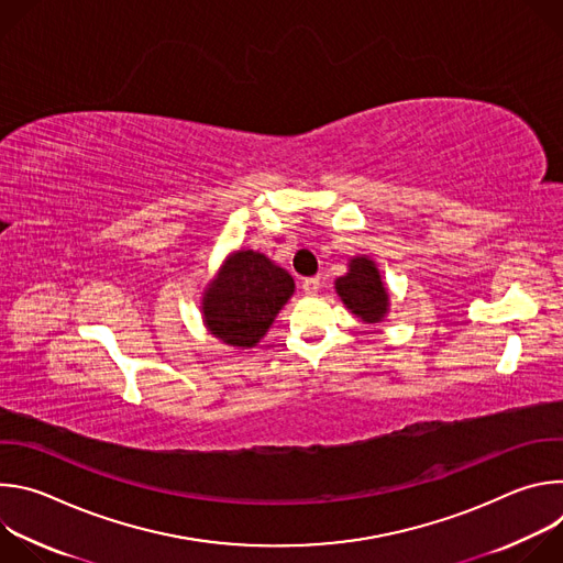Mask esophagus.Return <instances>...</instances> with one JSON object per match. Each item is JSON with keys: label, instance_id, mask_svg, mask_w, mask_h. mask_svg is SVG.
<instances>
[{"label": "esophagus", "instance_id": "1", "mask_svg": "<svg viewBox=\"0 0 563 563\" xmlns=\"http://www.w3.org/2000/svg\"><path fill=\"white\" fill-rule=\"evenodd\" d=\"M300 287H302V291H305V294H309V296H311V294H316V291H318V289H320V278H318V276H311V278H305V280H302V285H300Z\"/></svg>", "mask_w": 563, "mask_h": 563}]
</instances>
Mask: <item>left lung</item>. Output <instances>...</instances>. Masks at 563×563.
Returning a JSON list of instances; mask_svg holds the SVG:
<instances>
[{
  "label": "left lung",
  "instance_id": "left-lung-1",
  "mask_svg": "<svg viewBox=\"0 0 563 563\" xmlns=\"http://www.w3.org/2000/svg\"><path fill=\"white\" fill-rule=\"evenodd\" d=\"M336 291L365 323H378L387 311V291L378 269L367 258H354L350 263V274L336 280Z\"/></svg>",
  "mask_w": 563,
  "mask_h": 563
}]
</instances>
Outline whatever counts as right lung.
<instances>
[{"label":"right lung","mask_w":563,"mask_h":563,"mask_svg":"<svg viewBox=\"0 0 563 563\" xmlns=\"http://www.w3.org/2000/svg\"><path fill=\"white\" fill-rule=\"evenodd\" d=\"M291 294L285 269L258 252H235L205 294V323L227 345L254 347Z\"/></svg>","instance_id":"1"}]
</instances>
